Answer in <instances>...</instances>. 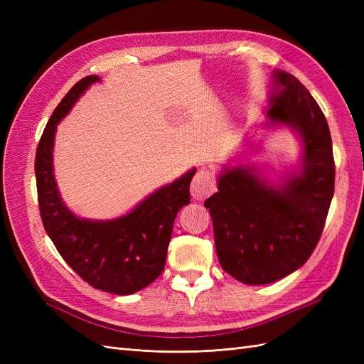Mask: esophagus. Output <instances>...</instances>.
I'll return each mask as SVG.
<instances>
[{
  "label": "esophagus",
  "instance_id": "1",
  "mask_svg": "<svg viewBox=\"0 0 364 364\" xmlns=\"http://www.w3.org/2000/svg\"><path fill=\"white\" fill-rule=\"evenodd\" d=\"M215 190V176L211 170L202 168L196 173L191 182V196L194 200H205Z\"/></svg>",
  "mask_w": 364,
  "mask_h": 364
}]
</instances>
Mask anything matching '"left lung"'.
I'll use <instances>...</instances> for the list:
<instances>
[{"mask_svg":"<svg viewBox=\"0 0 364 364\" xmlns=\"http://www.w3.org/2000/svg\"><path fill=\"white\" fill-rule=\"evenodd\" d=\"M274 82L267 117L301 135L302 171L273 188L250 168L225 170L218 191L205 202L220 266L249 285L274 282L304 266L334 196L333 141L322 109L294 75L277 71Z\"/></svg>","mask_w":364,"mask_h":364,"instance_id":"8db88e82","label":"left lung"}]
</instances>
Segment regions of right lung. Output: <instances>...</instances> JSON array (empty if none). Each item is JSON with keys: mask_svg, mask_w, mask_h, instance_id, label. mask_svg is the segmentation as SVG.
Here are the masks:
<instances>
[{"mask_svg": "<svg viewBox=\"0 0 364 364\" xmlns=\"http://www.w3.org/2000/svg\"><path fill=\"white\" fill-rule=\"evenodd\" d=\"M98 75L77 82L54 109L36 149L39 211L65 262L91 287L114 294L146 289L164 270L176 214L190 203L196 168L149 196L130 214L109 222L77 218L63 205L53 176V142L59 121Z\"/></svg>", "mask_w": 364, "mask_h": 364, "instance_id": "1", "label": "right lung"}]
</instances>
